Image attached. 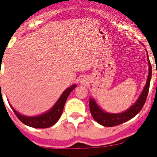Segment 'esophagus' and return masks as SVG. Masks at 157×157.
I'll return each instance as SVG.
<instances>
[{
  "instance_id": "obj_1",
  "label": "esophagus",
  "mask_w": 157,
  "mask_h": 157,
  "mask_svg": "<svg viewBox=\"0 0 157 157\" xmlns=\"http://www.w3.org/2000/svg\"><path fill=\"white\" fill-rule=\"evenodd\" d=\"M82 82H83V80H82V81H81V83H82Z\"/></svg>"
}]
</instances>
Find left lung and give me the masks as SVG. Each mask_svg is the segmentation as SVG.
Here are the masks:
<instances>
[{
	"label": "left lung",
	"instance_id": "left-lung-1",
	"mask_svg": "<svg viewBox=\"0 0 157 157\" xmlns=\"http://www.w3.org/2000/svg\"><path fill=\"white\" fill-rule=\"evenodd\" d=\"M148 60L149 74L145 87H144V90L140 96L137 101L127 111L121 113H109L101 110L100 107L97 106L96 102L94 101V99H90V110L91 115L98 124H101L104 127H115V126L124 124V123L128 121L129 120L132 119L142 109L143 106H144L146 100H147V95H148L152 75V66L149 58Z\"/></svg>",
	"mask_w": 157,
	"mask_h": 157
}]
</instances>
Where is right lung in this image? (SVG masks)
Instances as JSON below:
<instances>
[{"instance_id": "1", "label": "right lung", "mask_w": 157, "mask_h": 157, "mask_svg": "<svg viewBox=\"0 0 157 157\" xmlns=\"http://www.w3.org/2000/svg\"><path fill=\"white\" fill-rule=\"evenodd\" d=\"M76 86L77 85L74 84L71 87L67 88L63 93L58 101L55 103V105L48 112L45 113L42 115L38 116V117H32L22 116L18 113L11 106H10V107L12 108L17 117L25 125L33 127V128H48V127H51V126L54 125L58 121V120L60 119L67 99L68 96L71 94V91L76 87Z\"/></svg>"}]
</instances>
